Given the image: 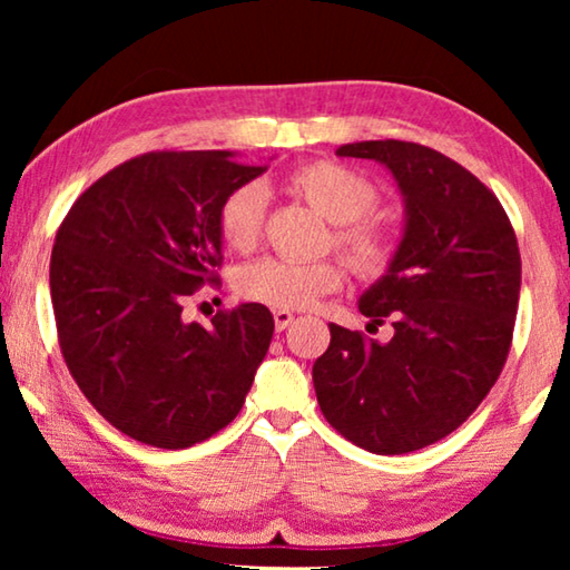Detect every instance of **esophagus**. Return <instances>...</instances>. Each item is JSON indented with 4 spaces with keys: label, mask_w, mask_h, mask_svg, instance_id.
Instances as JSON below:
<instances>
[{
    "label": "esophagus",
    "mask_w": 570,
    "mask_h": 570,
    "mask_svg": "<svg viewBox=\"0 0 570 570\" xmlns=\"http://www.w3.org/2000/svg\"><path fill=\"white\" fill-rule=\"evenodd\" d=\"M294 322V314L292 312H282V308H278V312H274V324H276V332H284L288 324Z\"/></svg>",
    "instance_id": "34e87169"
}]
</instances>
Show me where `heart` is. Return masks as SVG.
<instances>
[{"instance_id":"1","label":"heart","mask_w":570,"mask_h":570,"mask_svg":"<svg viewBox=\"0 0 570 570\" xmlns=\"http://www.w3.org/2000/svg\"><path fill=\"white\" fill-rule=\"evenodd\" d=\"M286 188L336 226V246L344 250L356 272L364 276L387 274L394 258L392 238L380 226L364 220L377 206V190L370 180L340 163L314 160L288 173ZM264 214L266 193L258 183H244L230 190L218 210L224 244L238 254L254 250L262 238ZM342 278V266L336 262L294 264L282 258H262L240 268L236 288L248 302L298 312L340 288Z\"/></svg>"}]
</instances>
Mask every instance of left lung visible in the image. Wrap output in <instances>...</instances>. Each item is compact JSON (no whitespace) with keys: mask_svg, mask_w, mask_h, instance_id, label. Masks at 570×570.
I'll list each match as a JSON object with an SVG mask.
<instances>
[{"mask_svg":"<svg viewBox=\"0 0 570 570\" xmlns=\"http://www.w3.org/2000/svg\"><path fill=\"white\" fill-rule=\"evenodd\" d=\"M390 170L404 204L392 266L360 296L390 342L330 324L312 377L324 417L377 455H402L458 430L503 372L513 340L520 254L500 200L442 153L404 140L336 148Z\"/></svg>","mask_w":570,"mask_h":570,"instance_id":"obj_1","label":"left lung"}]
</instances>
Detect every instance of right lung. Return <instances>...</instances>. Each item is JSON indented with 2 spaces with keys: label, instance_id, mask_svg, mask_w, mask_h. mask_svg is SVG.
<instances>
[{
  "label": "right lung",
  "instance_id": "right-lung-1",
  "mask_svg": "<svg viewBox=\"0 0 570 570\" xmlns=\"http://www.w3.org/2000/svg\"><path fill=\"white\" fill-rule=\"evenodd\" d=\"M266 168L230 150L148 153L75 200L57 230L50 294L67 370L112 428L180 450L216 435L244 407L274 336L264 304L183 320L218 282V210Z\"/></svg>",
  "mask_w": 570,
  "mask_h": 570
}]
</instances>
